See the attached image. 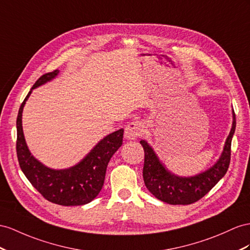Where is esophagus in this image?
<instances>
[{"mask_svg":"<svg viewBox=\"0 0 250 250\" xmlns=\"http://www.w3.org/2000/svg\"><path fill=\"white\" fill-rule=\"evenodd\" d=\"M142 132H143L142 124L138 123V121H133V123L129 124L125 126V137L127 140H134L142 135Z\"/></svg>","mask_w":250,"mask_h":250,"instance_id":"1","label":"esophagus"}]
</instances>
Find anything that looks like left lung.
<instances>
[{"instance_id": "left-lung-1", "label": "left lung", "mask_w": 250, "mask_h": 250, "mask_svg": "<svg viewBox=\"0 0 250 250\" xmlns=\"http://www.w3.org/2000/svg\"><path fill=\"white\" fill-rule=\"evenodd\" d=\"M235 131V115L232 110V125L222 154L213 166L192 176L172 173L159 159L146 140H140L145 150L144 181L146 189L157 200L170 205H190L206 195L226 174L231 154V140Z\"/></svg>"}]
</instances>
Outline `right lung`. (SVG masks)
Wrapping results in <instances>:
<instances>
[{
	"instance_id": "add662e5",
	"label": "right lung",
	"mask_w": 250,
	"mask_h": 250,
	"mask_svg": "<svg viewBox=\"0 0 250 250\" xmlns=\"http://www.w3.org/2000/svg\"><path fill=\"white\" fill-rule=\"evenodd\" d=\"M59 69L41 76L20 106L17 118V155L21 170L30 184L47 201L62 206H80L92 202L104 183L107 164L123 145L124 129L102 138L81 161L66 169H53L31 154L24 137L22 114L33 89L52 81Z\"/></svg>"
}]
</instances>
